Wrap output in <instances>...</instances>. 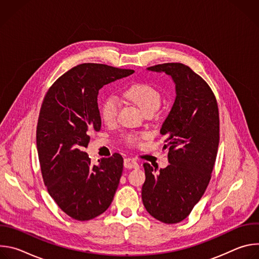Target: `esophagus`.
Masks as SVG:
<instances>
[{
    "label": "esophagus",
    "instance_id": "obj_1",
    "mask_svg": "<svg viewBox=\"0 0 259 259\" xmlns=\"http://www.w3.org/2000/svg\"><path fill=\"white\" fill-rule=\"evenodd\" d=\"M124 166L127 169H138L139 168L138 163L134 159H131V158H126L124 160Z\"/></svg>",
    "mask_w": 259,
    "mask_h": 259
}]
</instances>
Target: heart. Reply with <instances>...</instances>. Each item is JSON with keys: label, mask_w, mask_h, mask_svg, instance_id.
Returning a JSON list of instances; mask_svg holds the SVG:
<instances>
[{"label": "heart", "mask_w": 259, "mask_h": 259, "mask_svg": "<svg viewBox=\"0 0 259 259\" xmlns=\"http://www.w3.org/2000/svg\"><path fill=\"white\" fill-rule=\"evenodd\" d=\"M124 96L137 104L145 114L155 113L161 104V93L151 84L138 83L130 86L124 93ZM119 110V101L115 96H109L104 99L100 107L101 119L106 123H112L116 120ZM141 136L130 134L126 136L127 142L135 144L139 142Z\"/></svg>", "instance_id": "b5f03b06"}]
</instances>
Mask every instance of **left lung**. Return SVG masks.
I'll return each mask as SVG.
<instances>
[{
    "label": "left lung",
    "mask_w": 259,
    "mask_h": 259,
    "mask_svg": "<svg viewBox=\"0 0 259 259\" xmlns=\"http://www.w3.org/2000/svg\"><path fill=\"white\" fill-rule=\"evenodd\" d=\"M146 69L169 76L176 97L160 130L169 165L159 170L143 164L141 197L154 218L177 224L190 215L210 181L219 143L218 106L211 88L188 65L163 63Z\"/></svg>",
    "instance_id": "8db88e82"
}]
</instances>
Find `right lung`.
Returning <instances> with one entry per match:
<instances>
[{"label": "right lung", "mask_w": 259, "mask_h": 259, "mask_svg": "<svg viewBox=\"0 0 259 259\" xmlns=\"http://www.w3.org/2000/svg\"><path fill=\"white\" fill-rule=\"evenodd\" d=\"M134 72L105 64L83 63L62 75L48 90L36 127V147L44 183L59 208L85 221L112 204L123 172V158L114 154L92 165L83 152L90 132L99 131V90Z\"/></svg>", "instance_id": "right-lung-1"}]
</instances>
